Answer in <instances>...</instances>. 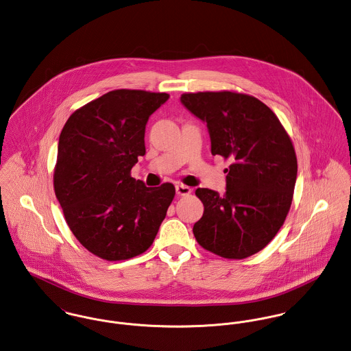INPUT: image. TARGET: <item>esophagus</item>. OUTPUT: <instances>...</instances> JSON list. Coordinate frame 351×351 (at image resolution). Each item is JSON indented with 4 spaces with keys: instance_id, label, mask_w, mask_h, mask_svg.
<instances>
[{
    "instance_id": "obj_1",
    "label": "esophagus",
    "mask_w": 351,
    "mask_h": 351,
    "mask_svg": "<svg viewBox=\"0 0 351 351\" xmlns=\"http://www.w3.org/2000/svg\"><path fill=\"white\" fill-rule=\"evenodd\" d=\"M175 189H176V193L179 196H186V195L191 193V189L187 187V186H184V184H176Z\"/></svg>"
}]
</instances>
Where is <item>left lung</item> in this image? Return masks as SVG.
I'll use <instances>...</instances> for the list:
<instances>
[{
	"mask_svg": "<svg viewBox=\"0 0 351 351\" xmlns=\"http://www.w3.org/2000/svg\"><path fill=\"white\" fill-rule=\"evenodd\" d=\"M182 104L207 123L211 154L230 159L226 193L197 189L204 213L193 224L197 243L227 259L263 250L290 211L298 162L276 114L254 96L221 90L184 93Z\"/></svg>",
	"mask_w": 351,
	"mask_h": 351,
	"instance_id": "1",
	"label": "left lung"
}]
</instances>
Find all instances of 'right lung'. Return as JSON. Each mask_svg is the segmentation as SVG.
<instances>
[{
  "instance_id": "obj_1",
  "label": "right lung",
  "mask_w": 351,
  "mask_h": 351,
  "mask_svg": "<svg viewBox=\"0 0 351 351\" xmlns=\"http://www.w3.org/2000/svg\"><path fill=\"white\" fill-rule=\"evenodd\" d=\"M168 93L116 89L75 110L58 138L56 197L76 239L109 262L147 251L155 241L175 187H145L131 176L145 155L149 116Z\"/></svg>"
}]
</instances>
